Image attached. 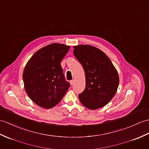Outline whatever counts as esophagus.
Here are the masks:
<instances>
[{
  "label": "esophagus",
  "instance_id": "34e87169",
  "mask_svg": "<svg viewBox=\"0 0 149 149\" xmlns=\"http://www.w3.org/2000/svg\"><path fill=\"white\" fill-rule=\"evenodd\" d=\"M74 83H75V80H74V79H73V80H72V81H70V84L72 86L74 85Z\"/></svg>",
  "mask_w": 149,
  "mask_h": 149
}]
</instances>
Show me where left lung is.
Segmentation results:
<instances>
[{
    "mask_svg": "<svg viewBox=\"0 0 149 149\" xmlns=\"http://www.w3.org/2000/svg\"><path fill=\"white\" fill-rule=\"evenodd\" d=\"M74 54L84 68L86 88L79 98L90 110L104 107L116 95L119 77L109 58L98 48L91 45L74 46Z\"/></svg>",
    "mask_w": 149,
    "mask_h": 149,
    "instance_id": "8db88e82",
    "label": "left lung"
}]
</instances>
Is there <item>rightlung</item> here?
<instances>
[{
	"instance_id": "obj_1",
	"label": "right lung",
	"mask_w": 149,
	"mask_h": 149,
	"mask_svg": "<svg viewBox=\"0 0 149 149\" xmlns=\"http://www.w3.org/2000/svg\"><path fill=\"white\" fill-rule=\"evenodd\" d=\"M70 49L63 44L53 43L34 53L23 72L24 88L29 98L43 109L58 104L70 88L60 65Z\"/></svg>"
}]
</instances>
